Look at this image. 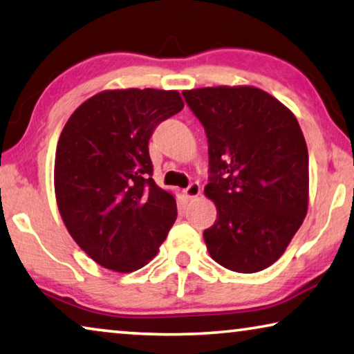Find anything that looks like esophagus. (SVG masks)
I'll use <instances>...</instances> for the list:
<instances>
[{
    "label": "esophagus",
    "mask_w": 354,
    "mask_h": 354,
    "mask_svg": "<svg viewBox=\"0 0 354 354\" xmlns=\"http://www.w3.org/2000/svg\"><path fill=\"white\" fill-rule=\"evenodd\" d=\"M201 189H200V184L198 183H190L189 186L184 189V195H186L187 198H195L197 195H200Z\"/></svg>",
    "instance_id": "obj_1"
}]
</instances>
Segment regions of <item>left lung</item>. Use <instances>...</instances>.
Instances as JSON below:
<instances>
[{
	"instance_id": "left-lung-1",
	"label": "left lung",
	"mask_w": 354,
	"mask_h": 354,
	"mask_svg": "<svg viewBox=\"0 0 354 354\" xmlns=\"http://www.w3.org/2000/svg\"><path fill=\"white\" fill-rule=\"evenodd\" d=\"M205 127L217 221L207 252L236 272H258L283 254L307 212L308 153L295 115L254 86L183 91Z\"/></svg>"
}]
</instances>
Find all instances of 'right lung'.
Wrapping results in <instances>:
<instances>
[{"label":"right lung","mask_w":354,"mask_h":354,"mask_svg":"<svg viewBox=\"0 0 354 354\" xmlns=\"http://www.w3.org/2000/svg\"><path fill=\"white\" fill-rule=\"evenodd\" d=\"M178 91L99 93L72 113L55 157L59 214L99 263L132 272L156 257L176 221V201L153 179L154 129L183 110Z\"/></svg>","instance_id":"1"}]
</instances>
